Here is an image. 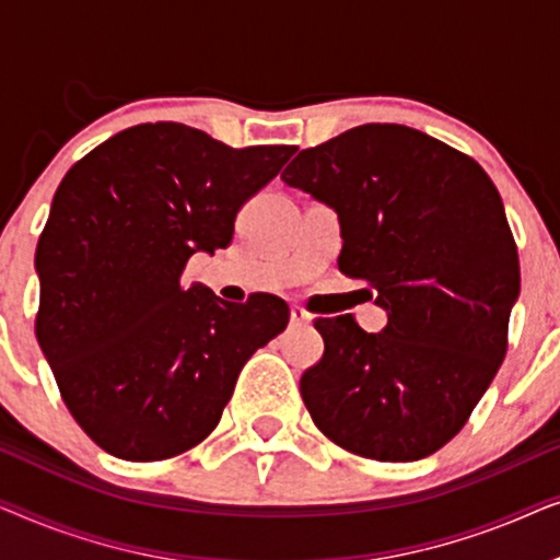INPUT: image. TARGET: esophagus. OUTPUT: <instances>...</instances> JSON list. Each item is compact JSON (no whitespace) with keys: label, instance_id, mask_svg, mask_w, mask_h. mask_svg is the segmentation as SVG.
<instances>
[{"label":"esophagus","instance_id":"esophagus-1","mask_svg":"<svg viewBox=\"0 0 560 560\" xmlns=\"http://www.w3.org/2000/svg\"><path fill=\"white\" fill-rule=\"evenodd\" d=\"M290 320H293L295 326H305L311 324V313L301 308V305H293V308H290Z\"/></svg>","mask_w":560,"mask_h":560}]
</instances>
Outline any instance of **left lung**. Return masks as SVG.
<instances>
[{"mask_svg": "<svg viewBox=\"0 0 560 560\" xmlns=\"http://www.w3.org/2000/svg\"><path fill=\"white\" fill-rule=\"evenodd\" d=\"M282 180L336 211L341 272L370 282L387 311L380 334L351 316L316 320L326 349L301 377L313 423L374 462L435 454L508 351L520 262L494 183L402 125H362L301 150Z\"/></svg>", "mask_w": 560, "mask_h": 560, "instance_id": "obj_1", "label": "left lung"}]
</instances>
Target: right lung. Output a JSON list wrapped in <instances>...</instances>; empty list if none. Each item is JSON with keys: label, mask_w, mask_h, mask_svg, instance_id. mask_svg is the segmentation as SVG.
Wrapping results in <instances>:
<instances>
[{"label": "right lung", "mask_w": 560, "mask_h": 560, "mask_svg": "<svg viewBox=\"0 0 560 560\" xmlns=\"http://www.w3.org/2000/svg\"><path fill=\"white\" fill-rule=\"evenodd\" d=\"M290 155L158 121L66 173L35 252V334L75 423L106 454L163 462L194 448L247 359L288 326L280 298L226 303L180 275L190 255L232 242L236 211Z\"/></svg>", "instance_id": "add662e5"}]
</instances>
